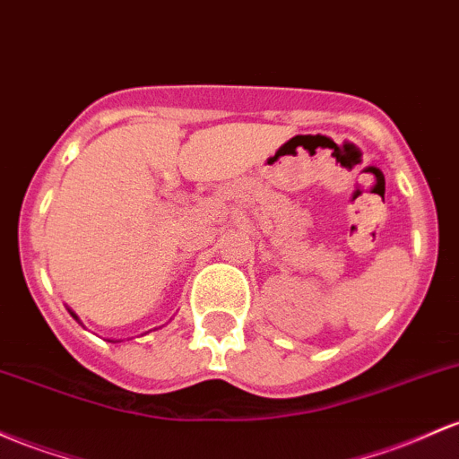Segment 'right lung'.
Returning a JSON list of instances; mask_svg holds the SVG:
<instances>
[{"label": "right lung", "mask_w": 459, "mask_h": 459, "mask_svg": "<svg viewBox=\"0 0 459 459\" xmlns=\"http://www.w3.org/2000/svg\"><path fill=\"white\" fill-rule=\"evenodd\" d=\"M69 314H72V316H74V318H75V314H74V311H69ZM75 320H78V318H75Z\"/></svg>", "instance_id": "obj_1"}]
</instances>
